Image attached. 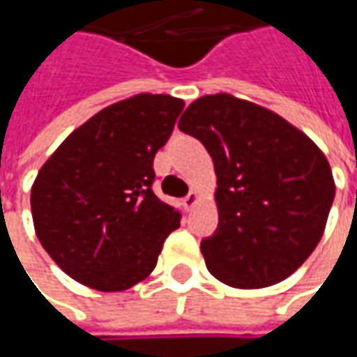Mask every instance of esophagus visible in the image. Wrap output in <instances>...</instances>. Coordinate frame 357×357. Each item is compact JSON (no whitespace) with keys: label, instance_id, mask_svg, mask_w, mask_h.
Masks as SVG:
<instances>
[{"label":"esophagus","instance_id":"esophagus-1","mask_svg":"<svg viewBox=\"0 0 357 357\" xmlns=\"http://www.w3.org/2000/svg\"><path fill=\"white\" fill-rule=\"evenodd\" d=\"M197 202H199V192H197V190H190L185 199H183V206H185L186 211H190Z\"/></svg>","mask_w":357,"mask_h":357}]
</instances>
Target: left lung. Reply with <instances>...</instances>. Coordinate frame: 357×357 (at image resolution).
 Wrapping results in <instances>:
<instances>
[{"instance_id": "8db88e82", "label": "left lung", "mask_w": 357, "mask_h": 357, "mask_svg": "<svg viewBox=\"0 0 357 357\" xmlns=\"http://www.w3.org/2000/svg\"><path fill=\"white\" fill-rule=\"evenodd\" d=\"M178 129L213 157L218 227L200 242L206 268L232 288L288 278L322 238L336 186L324 153L280 115L232 95L188 105Z\"/></svg>"}]
</instances>
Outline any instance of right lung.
Wrapping results in <instances>:
<instances>
[{
	"label": "right lung",
	"instance_id": "obj_1",
	"mask_svg": "<svg viewBox=\"0 0 357 357\" xmlns=\"http://www.w3.org/2000/svg\"><path fill=\"white\" fill-rule=\"evenodd\" d=\"M185 101L141 93L99 111L41 167L31 188L37 238L65 274L101 292L144 280L181 213L153 192V160Z\"/></svg>",
	"mask_w": 357,
	"mask_h": 357
}]
</instances>
